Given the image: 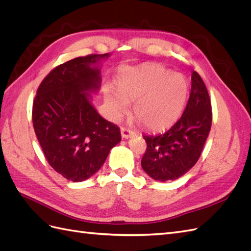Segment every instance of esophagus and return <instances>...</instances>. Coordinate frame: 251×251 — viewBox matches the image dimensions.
Wrapping results in <instances>:
<instances>
[{
	"label": "esophagus",
	"mask_w": 251,
	"mask_h": 251,
	"mask_svg": "<svg viewBox=\"0 0 251 251\" xmlns=\"http://www.w3.org/2000/svg\"><path fill=\"white\" fill-rule=\"evenodd\" d=\"M120 132H121V137H123L124 139H128V138H131L132 136L135 135V132L128 130V128H126V127H121Z\"/></svg>",
	"instance_id": "1"
}]
</instances>
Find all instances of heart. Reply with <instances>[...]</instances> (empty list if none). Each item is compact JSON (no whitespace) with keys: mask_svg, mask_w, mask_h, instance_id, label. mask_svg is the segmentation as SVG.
<instances>
[{"mask_svg":"<svg viewBox=\"0 0 251 251\" xmlns=\"http://www.w3.org/2000/svg\"><path fill=\"white\" fill-rule=\"evenodd\" d=\"M116 92L107 89L104 101L110 116L117 120L133 102L134 115L149 130L161 131L178 119L188 96V81L182 74L172 73L156 65L121 68Z\"/></svg>","mask_w":251,"mask_h":251,"instance_id":"1","label":"heart"}]
</instances>
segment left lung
I'll use <instances>...</instances> for the list:
<instances>
[{"label": "left lung", "mask_w": 251, "mask_h": 251, "mask_svg": "<svg viewBox=\"0 0 251 251\" xmlns=\"http://www.w3.org/2000/svg\"><path fill=\"white\" fill-rule=\"evenodd\" d=\"M211 104L200 75L192 72V90L181 118L168 132L147 135V151L141 166L156 181L183 176L198 161L211 126Z\"/></svg>", "instance_id": "left-lung-1"}]
</instances>
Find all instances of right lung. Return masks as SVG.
<instances>
[{
  "label": "right lung",
  "instance_id": "1",
  "mask_svg": "<svg viewBox=\"0 0 251 251\" xmlns=\"http://www.w3.org/2000/svg\"><path fill=\"white\" fill-rule=\"evenodd\" d=\"M111 53L76 57L53 69L37 89L34 132L49 164L73 182L92 177L121 140L120 130L92 103L101 85L100 63Z\"/></svg>",
  "mask_w": 251,
  "mask_h": 251
}]
</instances>
